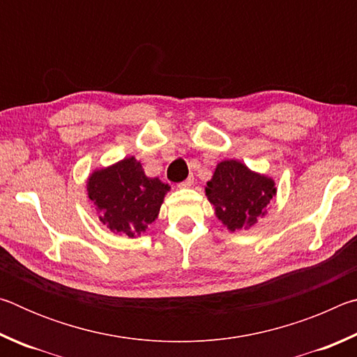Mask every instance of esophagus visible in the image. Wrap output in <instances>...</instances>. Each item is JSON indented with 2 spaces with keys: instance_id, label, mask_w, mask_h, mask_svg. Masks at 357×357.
Masks as SVG:
<instances>
[{
  "instance_id": "1",
  "label": "esophagus",
  "mask_w": 357,
  "mask_h": 357,
  "mask_svg": "<svg viewBox=\"0 0 357 357\" xmlns=\"http://www.w3.org/2000/svg\"><path fill=\"white\" fill-rule=\"evenodd\" d=\"M192 185H193V176H189L185 181H183V183L178 184L179 189H189Z\"/></svg>"
}]
</instances>
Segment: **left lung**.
<instances>
[{"instance_id": "1", "label": "left lung", "mask_w": 357, "mask_h": 357, "mask_svg": "<svg viewBox=\"0 0 357 357\" xmlns=\"http://www.w3.org/2000/svg\"><path fill=\"white\" fill-rule=\"evenodd\" d=\"M206 197L215 217L229 231L247 229L266 215L277 187L273 178L252 172L243 162L228 159L217 164Z\"/></svg>"}]
</instances>
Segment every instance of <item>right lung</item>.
<instances>
[{
  "mask_svg": "<svg viewBox=\"0 0 357 357\" xmlns=\"http://www.w3.org/2000/svg\"><path fill=\"white\" fill-rule=\"evenodd\" d=\"M86 190L110 231L135 238L153 223L170 185L148 178L134 155L89 174Z\"/></svg>",
  "mask_w": 357,
  "mask_h": 357,
  "instance_id": "obj_1",
  "label": "right lung"
}]
</instances>
